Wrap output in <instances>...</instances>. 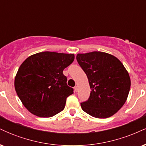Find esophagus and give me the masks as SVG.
I'll list each match as a JSON object with an SVG mask.
<instances>
[{
  "label": "esophagus",
  "mask_w": 146,
  "mask_h": 146,
  "mask_svg": "<svg viewBox=\"0 0 146 146\" xmlns=\"http://www.w3.org/2000/svg\"><path fill=\"white\" fill-rule=\"evenodd\" d=\"M74 90H75V92L78 91V86L74 87Z\"/></svg>",
  "instance_id": "obj_1"
}]
</instances>
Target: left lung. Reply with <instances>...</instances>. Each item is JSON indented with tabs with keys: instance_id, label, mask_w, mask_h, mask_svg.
Wrapping results in <instances>:
<instances>
[{
	"instance_id": "obj_1",
	"label": "left lung",
	"mask_w": 146,
	"mask_h": 146,
	"mask_svg": "<svg viewBox=\"0 0 146 146\" xmlns=\"http://www.w3.org/2000/svg\"><path fill=\"white\" fill-rule=\"evenodd\" d=\"M77 61L86 74L91 91L81 103L85 113L96 118H108L115 114L126 101L130 78L116 57L104 52L78 53Z\"/></svg>"
}]
</instances>
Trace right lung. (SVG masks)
<instances>
[{"instance_id": "add662e5", "label": "right lung", "mask_w": 146, "mask_h": 146, "mask_svg": "<svg viewBox=\"0 0 146 146\" xmlns=\"http://www.w3.org/2000/svg\"><path fill=\"white\" fill-rule=\"evenodd\" d=\"M74 58V54L44 51L29 56L22 63L14 86L18 98L30 113L51 117L64 110L73 88L66 84L63 71Z\"/></svg>"}]
</instances>
